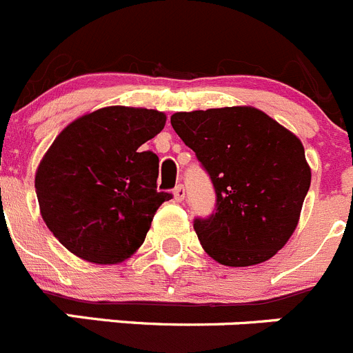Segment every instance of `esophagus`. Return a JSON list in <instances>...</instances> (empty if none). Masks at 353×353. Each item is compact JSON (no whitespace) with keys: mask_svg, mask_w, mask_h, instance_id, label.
I'll list each match as a JSON object with an SVG mask.
<instances>
[{"mask_svg":"<svg viewBox=\"0 0 353 353\" xmlns=\"http://www.w3.org/2000/svg\"><path fill=\"white\" fill-rule=\"evenodd\" d=\"M184 196H186V190H184L183 184H177V186L174 188V200H176V202H183Z\"/></svg>","mask_w":353,"mask_h":353,"instance_id":"obj_1","label":"esophagus"}]
</instances>
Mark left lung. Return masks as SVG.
Masks as SVG:
<instances>
[{"label":"left lung","mask_w":353,"mask_h":353,"mask_svg":"<svg viewBox=\"0 0 353 353\" xmlns=\"http://www.w3.org/2000/svg\"><path fill=\"white\" fill-rule=\"evenodd\" d=\"M170 123L216 190V212L193 223L203 251L225 266L275 256L294 233L310 188L301 141L251 106L174 113Z\"/></svg>","instance_id":"obj_1"}]
</instances>
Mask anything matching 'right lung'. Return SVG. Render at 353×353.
Masks as SVG:
<instances>
[{
  "instance_id": "add662e5",
  "label": "right lung",
  "mask_w": 353,
  "mask_h": 353,
  "mask_svg": "<svg viewBox=\"0 0 353 353\" xmlns=\"http://www.w3.org/2000/svg\"><path fill=\"white\" fill-rule=\"evenodd\" d=\"M161 111L108 106L83 114L55 137L34 177L43 221L78 258L117 265L143 245L154 212L158 157L143 151L165 127Z\"/></svg>"
}]
</instances>
